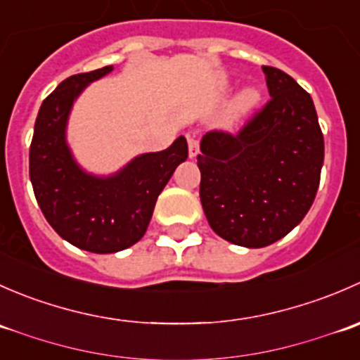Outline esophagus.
I'll use <instances>...</instances> for the list:
<instances>
[{
  "mask_svg": "<svg viewBox=\"0 0 360 360\" xmlns=\"http://www.w3.org/2000/svg\"><path fill=\"white\" fill-rule=\"evenodd\" d=\"M200 153V146H198V141L193 136H188V155L190 158H195Z\"/></svg>",
  "mask_w": 360,
  "mask_h": 360,
  "instance_id": "obj_1",
  "label": "esophagus"
}]
</instances>
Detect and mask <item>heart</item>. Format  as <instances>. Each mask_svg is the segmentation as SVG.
<instances>
[{
  "mask_svg": "<svg viewBox=\"0 0 360 360\" xmlns=\"http://www.w3.org/2000/svg\"><path fill=\"white\" fill-rule=\"evenodd\" d=\"M259 99H261L259 90L254 89V86H249V89H245L244 92L238 96V99H237L238 110H242V111L250 110V108H254L257 103H259Z\"/></svg>",
  "mask_w": 360,
  "mask_h": 360,
  "instance_id": "obj_1",
  "label": "heart"
}]
</instances>
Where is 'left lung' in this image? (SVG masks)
Returning a JSON list of instances; mask_svg holds the SVG:
<instances>
[{
    "instance_id": "1",
    "label": "left lung",
    "mask_w": 360,
    "mask_h": 360,
    "mask_svg": "<svg viewBox=\"0 0 360 360\" xmlns=\"http://www.w3.org/2000/svg\"><path fill=\"white\" fill-rule=\"evenodd\" d=\"M271 99L238 134L210 130L200 141V202L210 228L249 249L281 240L314 203L324 137L307 90L263 66Z\"/></svg>"
}]
</instances>
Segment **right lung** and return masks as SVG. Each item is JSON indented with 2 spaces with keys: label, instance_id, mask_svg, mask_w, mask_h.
Wrapping results in <instances>:
<instances>
[{
  "label": "right lung",
  "instance_id": "add662e5",
  "mask_svg": "<svg viewBox=\"0 0 360 360\" xmlns=\"http://www.w3.org/2000/svg\"><path fill=\"white\" fill-rule=\"evenodd\" d=\"M112 66L72 75L43 101L29 150V177L50 226L75 248L96 254L123 250L143 238L158 195L188 158L179 136L167 150L137 155L118 172H86L68 144L72 104Z\"/></svg>",
  "mask_w": 360,
  "mask_h": 360
}]
</instances>
